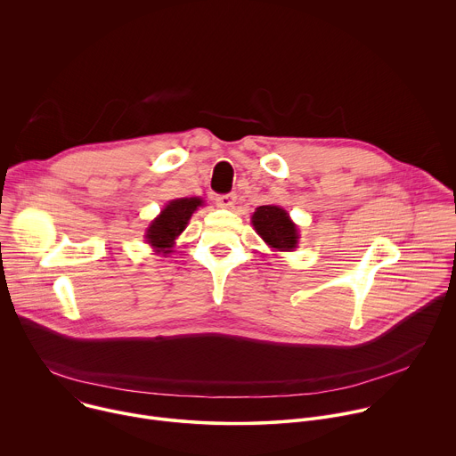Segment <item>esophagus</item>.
<instances>
[{"instance_id": "1", "label": "esophagus", "mask_w": 456, "mask_h": 456, "mask_svg": "<svg viewBox=\"0 0 456 456\" xmlns=\"http://www.w3.org/2000/svg\"><path fill=\"white\" fill-rule=\"evenodd\" d=\"M216 204L220 206V208H225V209H231V208H234V204H236V193H227V195H218L216 199Z\"/></svg>"}]
</instances>
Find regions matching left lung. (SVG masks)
Here are the masks:
<instances>
[{"label":"left lung","mask_w":456,"mask_h":456,"mask_svg":"<svg viewBox=\"0 0 456 456\" xmlns=\"http://www.w3.org/2000/svg\"><path fill=\"white\" fill-rule=\"evenodd\" d=\"M252 225L265 243L279 252L297 248L298 231L288 213L279 206H259L252 215Z\"/></svg>","instance_id":"obj_1"}]
</instances>
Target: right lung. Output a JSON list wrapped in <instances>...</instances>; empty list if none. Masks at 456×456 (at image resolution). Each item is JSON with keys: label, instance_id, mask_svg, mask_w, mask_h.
Segmentation results:
<instances>
[{"label": "right lung", "instance_id": "right-lung-1", "mask_svg": "<svg viewBox=\"0 0 456 456\" xmlns=\"http://www.w3.org/2000/svg\"><path fill=\"white\" fill-rule=\"evenodd\" d=\"M202 204H204L202 199H197V197L172 200L146 229V234H144L146 241L156 248L158 254L174 252L172 248L175 245V238L186 229L191 215Z\"/></svg>", "mask_w": 456, "mask_h": 456}]
</instances>
